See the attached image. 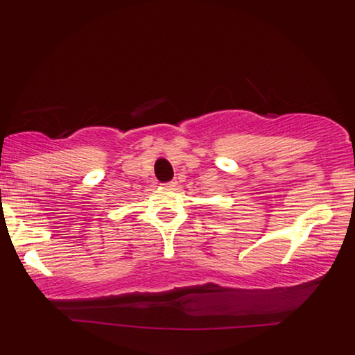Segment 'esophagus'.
<instances>
[{
	"instance_id": "1",
	"label": "esophagus",
	"mask_w": 355,
	"mask_h": 355,
	"mask_svg": "<svg viewBox=\"0 0 355 355\" xmlns=\"http://www.w3.org/2000/svg\"><path fill=\"white\" fill-rule=\"evenodd\" d=\"M164 186H166V187H176L178 186V181H169V182L164 184Z\"/></svg>"
}]
</instances>
